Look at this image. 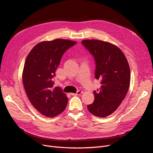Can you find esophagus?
I'll return each mask as SVG.
<instances>
[{
	"label": "esophagus",
	"instance_id": "obj_1",
	"mask_svg": "<svg viewBox=\"0 0 153 153\" xmlns=\"http://www.w3.org/2000/svg\"><path fill=\"white\" fill-rule=\"evenodd\" d=\"M82 93V91L79 90V91H78L76 93H71V94L73 96H78V95H81Z\"/></svg>",
	"mask_w": 153,
	"mask_h": 153
}]
</instances>
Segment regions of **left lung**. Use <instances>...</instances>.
I'll use <instances>...</instances> for the list:
<instances>
[{
    "mask_svg": "<svg viewBox=\"0 0 153 153\" xmlns=\"http://www.w3.org/2000/svg\"><path fill=\"white\" fill-rule=\"evenodd\" d=\"M82 44L94 57L95 78L101 87L94 91V101L87 105L95 116L105 117L114 112L124 99L130 83V70L122 51L113 44L97 39H86Z\"/></svg>",
    "mask_w": 153,
    "mask_h": 153,
    "instance_id": "1",
    "label": "left lung"
}]
</instances>
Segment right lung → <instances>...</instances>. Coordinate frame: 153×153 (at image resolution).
Segmentation results:
<instances>
[{"mask_svg":"<svg viewBox=\"0 0 153 153\" xmlns=\"http://www.w3.org/2000/svg\"><path fill=\"white\" fill-rule=\"evenodd\" d=\"M76 43L62 39L43 41L26 58L22 74L26 94L35 108L45 116L53 117L66 108L68 99L61 87H53V78L64 53Z\"/></svg>","mask_w":153,"mask_h":153,"instance_id":"add662e5","label":"right lung"}]
</instances>
